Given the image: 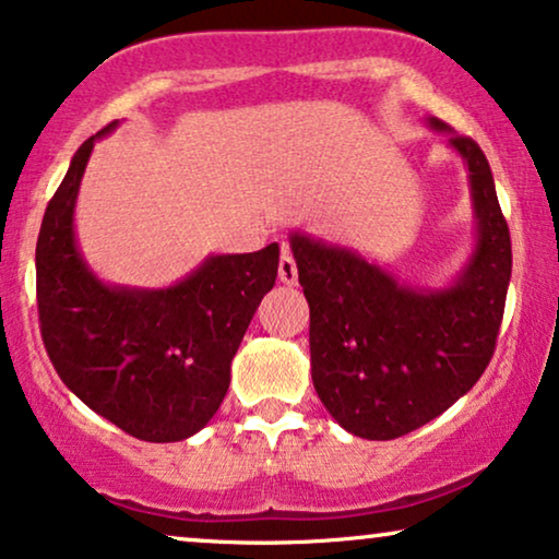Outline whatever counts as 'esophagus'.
Wrapping results in <instances>:
<instances>
[{
	"label": "esophagus",
	"mask_w": 559,
	"mask_h": 559,
	"mask_svg": "<svg viewBox=\"0 0 559 559\" xmlns=\"http://www.w3.org/2000/svg\"><path fill=\"white\" fill-rule=\"evenodd\" d=\"M278 278H281V284H286V286H296V281H299L296 258L288 250H284V255H281V260H278Z\"/></svg>",
	"instance_id": "obj_1"
}]
</instances>
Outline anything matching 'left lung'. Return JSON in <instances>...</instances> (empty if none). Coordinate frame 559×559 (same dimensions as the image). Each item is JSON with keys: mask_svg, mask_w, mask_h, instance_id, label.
<instances>
[{"mask_svg": "<svg viewBox=\"0 0 559 559\" xmlns=\"http://www.w3.org/2000/svg\"><path fill=\"white\" fill-rule=\"evenodd\" d=\"M463 158L475 248L444 288L399 284L360 252L294 233L309 301L311 381L332 419L362 440H396L473 389L488 368L511 281V237L478 143L429 117Z\"/></svg>", "mask_w": 559, "mask_h": 559, "instance_id": "left-lung-1", "label": "left lung"}]
</instances>
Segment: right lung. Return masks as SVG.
Wrapping results in <instances>:
<instances>
[{"mask_svg":"<svg viewBox=\"0 0 559 559\" xmlns=\"http://www.w3.org/2000/svg\"><path fill=\"white\" fill-rule=\"evenodd\" d=\"M96 132L71 158L35 248L37 314L48 357L84 404L145 442L197 435L225 399L229 366L278 275V242L210 255L168 288L111 286L81 255L73 212Z\"/></svg>","mask_w":559,"mask_h":559,"instance_id":"1","label":"right lung"}]
</instances>
